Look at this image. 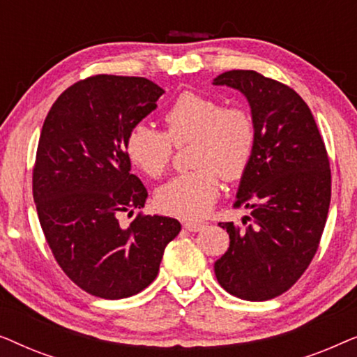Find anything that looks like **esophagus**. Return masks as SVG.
I'll use <instances>...</instances> for the list:
<instances>
[{"label": "esophagus", "instance_id": "esophagus-1", "mask_svg": "<svg viewBox=\"0 0 357 357\" xmlns=\"http://www.w3.org/2000/svg\"><path fill=\"white\" fill-rule=\"evenodd\" d=\"M183 227L187 229V231H190V232H198V231H202V229L204 227V224L203 222H198V221H187V222H183Z\"/></svg>", "mask_w": 357, "mask_h": 357}]
</instances>
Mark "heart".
I'll return each mask as SVG.
<instances>
[{"label":"heart","instance_id":"obj_1","mask_svg":"<svg viewBox=\"0 0 357 357\" xmlns=\"http://www.w3.org/2000/svg\"><path fill=\"white\" fill-rule=\"evenodd\" d=\"M165 133L151 125H135L126 138V154L136 167L158 178L167 170L174 144L195 141V170L180 174L155 193L164 213L178 218H202L213 208L226 180L241 178L255 148V125L247 110L224 107L209 96L187 91L164 116Z\"/></svg>","mask_w":357,"mask_h":357}]
</instances>
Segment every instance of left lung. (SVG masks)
<instances>
[{
  "label": "left lung",
  "instance_id": "1",
  "mask_svg": "<svg viewBox=\"0 0 357 357\" xmlns=\"http://www.w3.org/2000/svg\"><path fill=\"white\" fill-rule=\"evenodd\" d=\"M213 84L242 92L255 125L236 202L252 209L251 222H219L231 243L214 273L229 294L268 301L299 280L319 248L331 198L328 155L309 105L291 87L252 70L226 71Z\"/></svg>",
  "mask_w": 357,
  "mask_h": 357
}]
</instances>
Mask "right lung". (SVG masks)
<instances>
[{
	"label": "right lung",
	"mask_w": 357,
	"mask_h": 357,
	"mask_svg": "<svg viewBox=\"0 0 357 357\" xmlns=\"http://www.w3.org/2000/svg\"><path fill=\"white\" fill-rule=\"evenodd\" d=\"M162 94L146 77L92 76L68 87L43 121L32 177L38 221L66 276L102 299L148 287L182 229L158 214H138L126 227L119 221L148 198L126 138Z\"/></svg>",
	"instance_id": "obj_1"
}]
</instances>
